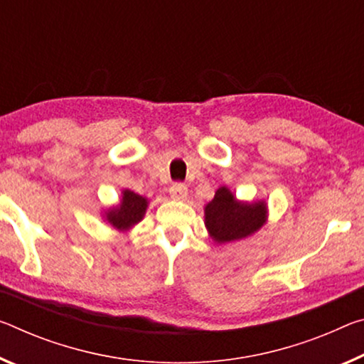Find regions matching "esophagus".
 Here are the masks:
<instances>
[{
  "label": "esophagus",
  "instance_id": "esophagus-1",
  "mask_svg": "<svg viewBox=\"0 0 364 364\" xmlns=\"http://www.w3.org/2000/svg\"><path fill=\"white\" fill-rule=\"evenodd\" d=\"M170 196H171V199H175V200H184V199H186V196H188L186 184H183V183H175V184H173V186L170 188Z\"/></svg>",
  "mask_w": 364,
  "mask_h": 364
}]
</instances>
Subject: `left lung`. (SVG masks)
<instances>
[{
  "instance_id": "left-lung-1",
  "label": "left lung",
  "mask_w": 364,
  "mask_h": 364,
  "mask_svg": "<svg viewBox=\"0 0 364 364\" xmlns=\"http://www.w3.org/2000/svg\"><path fill=\"white\" fill-rule=\"evenodd\" d=\"M265 213L264 203H238L227 188H220L205 205V227L217 243H228L257 232L265 222Z\"/></svg>"
}]
</instances>
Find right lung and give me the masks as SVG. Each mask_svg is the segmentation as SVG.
Instances as JSON below:
<instances>
[{
	"instance_id": "1",
	"label": "right lung",
	"mask_w": 364,
	"mask_h": 364,
	"mask_svg": "<svg viewBox=\"0 0 364 364\" xmlns=\"http://www.w3.org/2000/svg\"><path fill=\"white\" fill-rule=\"evenodd\" d=\"M147 209V200L134 191L126 189L123 191V200L119 207L107 213V220L118 230H128L132 225L142 220Z\"/></svg>"
}]
</instances>
